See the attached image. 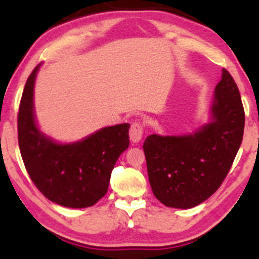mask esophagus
Instances as JSON below:
<instances>
[{
	"label": "esophagus",
	"instance_id": "obj_1",
	"mask_svg": "<svg viewBox=\"0 0 259 259\" xmlns=\"http://www.w3.org/2000/svg\"><path fill=\"white\" fill-rule=\"evenodd\" d=\"M130 140L133 142H139L142 138V134H144V126L140 121L135 120L132 123V126H130Z\"/></svg>",
	"mask_w": 259,
	"mask_h": 259
}]
</instances>
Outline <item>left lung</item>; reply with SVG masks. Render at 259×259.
Segmentation results:
<instances>
[{
    "label": "left lung",
    "instance_id": "obj_1",
    "mask_svg": "<svg viewBox=\"0 0 259 259\" xmlns=\"http://www.w3.org/2000/svg\"><path fill=\"white\" fill-rule=\"evenodd\" d=\"M213 120L192 135L147 136L144 142L148 180L164 206L191 208L212 196L230 170L241 145L245 111L227 69L215 86Z\"/></svg>",
    "mask_w": 259,
    "mask_h": 259
}]
</instances>
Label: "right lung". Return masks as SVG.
<instances>
[{"label": "right lung", "mask_w": 259, "mask_h": 259, "mask_svg": "<svg viewBox=\"0 0 259 259\" xmlns=\"http://www.w3.org/2000/svg\"><path fill=\"white\" fill-rule=\"evenodd\" d=\"M29 75L18 111V142L29 177L45 197L63 207L94 206L107 194L115 162L129 146L127 123L103 127L80 142L59 145L38 132Z\"/></svg>", "instance_id": "1"}]
</instances>
